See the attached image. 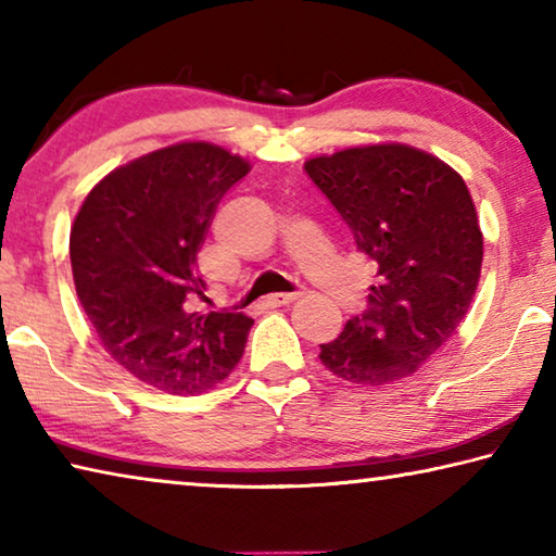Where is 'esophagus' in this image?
<instances>
[{
  "label": "esophagus",
  "mask_w": 556,
  "mask_h": 556,
  "mask_svg": "<svg viewBox=\"0 0 556 556\" xmlns=\"http://www.w3.org/2000/svg\"><path fill=\"white\" fill-rule=\"evenodd\" d=\"M301 296H304L301 291H291V294H275L269 301L275 306H289V304H294V301H299Z\"/></svg>",
  "instance_id": "34e87169"
}]
</instances>
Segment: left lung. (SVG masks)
Returning a JSON list of instances; mask_svg holds the SVG:
<instances>
[{
    "instance_id": "obj_1",
    "label": "left lung",
    "mask_w": 556,
    "mask_h": 556,
    "mask_svg": "<svg viewBox=\"0 0 556 556\" xmlns=\"http://www.w3.org/2000/svg\"><path fill=\"white\" fill-rule=\"evenodd\" d=\"M304 168L380 277L368 308L318 357L365 388L407 378L464 321L481 277L483 235L464 178L407 144L343 149Z\"/></svg>"
}]
</instances>
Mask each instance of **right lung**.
Segmentation results:
<instances>
[{"mask_svg":"<svg viewBox=\"0 0 556 556\" xmlns=\"http://www.w3.org/2000/svg\"><path fill=\"white\" fill-rule=\"evenodd\" d=\"M250 164L208 142H181L115 168L71 228L75 291L105 351L156 390L193 394L228 378L252 318L195 312L201 244Z\"/></svg>","mask_w":556,"mask_h":556,"instance_id":"right-lung-1","label":"right lung"}]
</instances>
